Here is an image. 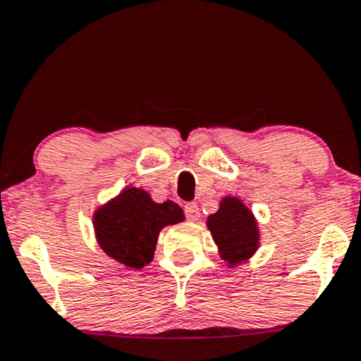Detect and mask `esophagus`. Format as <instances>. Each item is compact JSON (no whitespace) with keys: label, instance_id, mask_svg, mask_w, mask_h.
Wrapping results in <instances>:
<instances>
[{"label":"esophagus","instance_id":"1","mask_svg":"<svg viewBox=\"0 0 361 361\" xmlns=\"http://www.w3.org/2000/svg\"><path fill=\"white\" fill-rule=\"evenodd\" d=\"M185 215L186 219L190 220V222H197V220L200 219V208L197 203H186L185 205Z\"/></svg>","mask_w":361,"mask_h":361}]
</instances>
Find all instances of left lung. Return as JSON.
Wrapping results in <instances>:
<instances>
[{"label": "left lung", "mask_w": 361, "mask_h": 361, "mask_svg": "<svg viewBox=\"0 0 361 361\" xmlns=\"http://www.w3.org/2000/svg\"><path fill=\"white\" fill-rule=\"evenodd\" d=\"M219 254L228 267L249 260L259 249V225L249 207L237 197H224L215 214L207 219Z\"/></svg>", "instance_id": "left-lung-1"}]
</instances>
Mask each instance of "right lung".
<instances>
[{"label": "right lung", "mask_w": 361, "mask_h": 361, "mask_svg": "<svg viewBox=\"0 0 361 361\" xmlns=\"http://www.w3.org/2000/svg\"><path fill=\"white\" fill-rule=\"evenodd\" d=\"M183 220L178 203H156L146 190L128 186L94 212V232L99 247L111 259L141 269L153 260L159 232Z\"/></svg>", "instance_id": "add662e5"}]
</instances>
